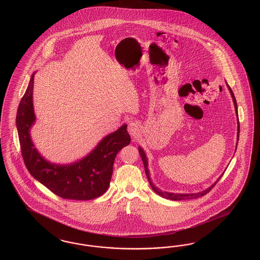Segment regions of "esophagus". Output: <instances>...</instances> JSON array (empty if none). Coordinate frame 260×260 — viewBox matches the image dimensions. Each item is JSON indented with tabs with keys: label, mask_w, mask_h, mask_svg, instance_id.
Listing matches in <instances>:
<instances>
[{
	"label": "esophagus",
	"mask_w": 260,
	"mask_h": 260,
	"mask_svg": "<svg viewBox=\"0 0 260 260\" xmlns=\"http://www.w3.org/2000/svg\"><path fill=\"white\" fill-rule=\"evenodd\" d=\"M141 131V126L137 121H131L127 125V132L128 134H131L132 137L136 138Z\"/></svg>",
	"instance_id": "34e87169"
}]
</instances>
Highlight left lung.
Segmentation results:
<instances>
[{"instance_id": "8db88e82", "label": "left lung", "mask_w": 260, "mask_h": 260, "mask_svg": "<svg viewBox=\"0 0 260 260\" xmlns=\"http://www.w3.org/2000/svg\"><path fill=\"white\" fill-rule=\"evenodd\" d=\"M226 84H227V82H226ZM227 87H228L229 90H230V93H231V96H232V98H233V101H234V105H235V109H236V117H237V138H236V147L237 148V143H238V139H239V129H240V126H239V121H238V112H237V104H236V98H235V94H234V92H233V90L231 89V87H229L228 84H227ZM138 150H139V153H140V156L142 158V161H143V164H144V168H145V173H146V175H147V178H148V180L150 182V187H151V189L154 190V192H156L158 196H160L161 197H163V198H167V199H170V200H174V201H180V200H187V199H193V198H197V197H203L205 196L206 193H208L212 188H213V186L217 183V182L219 181V179L221 178V176H222V174H221L220 176L217 178V180L213 183V185H211L209 188H207V189H204V190H202V191H198V192H194V193H174V192H169V191H163V190H161V189L157 188L152 181H151V179H150V170H149V161H148V157H147V155H146V152H145V150H143V148L142 147H138Z\"/></svg>"}]
</instances>
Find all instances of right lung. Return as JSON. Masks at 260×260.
<instances>
[{
    "label": "right lung",
    "mask_w": 260,
    "mask_h": 260,
    "mask_svg": "<svg viewBox=\"0 0 260 260\" xmlns=\"http://www.w3.org/2000/svg\"><path fill=\"white\" fill-rule=\"evenodd\" d=\"M34 72L19 104L16 126L24 164L32 176L64 199L90 200L101 197L110 186L115 156L131 142L126 124L106 135L86 156L72 163L48 161L34 147L32 126L36 123L33 107Z\"/></svg>",
    "instance_id": "right-lung-1"
}]
</instances>
